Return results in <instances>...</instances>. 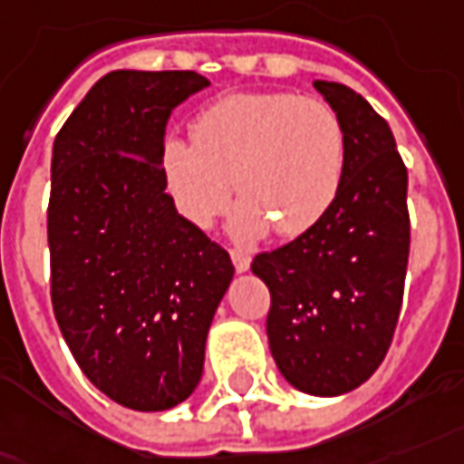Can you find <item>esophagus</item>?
I'll use <instances>...</instances> for the list:
<instances>
[{"mask_svg":"<svg viewBox=\"0 0 464 464\" xmlns=\"http://www.w3.org/2000/svg\"><path fill=\"white\" fill-rule=\"evenodd\" d=\"M231 261L233 266H236V272H246L248 264H251V256L246 251H241V248H231Z\"/></svg>","mask_w":464,"mask_h":464,"instance_id":"1","label":"esophagus"}]
</instances>
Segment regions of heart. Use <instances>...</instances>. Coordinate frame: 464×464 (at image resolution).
<instances>
[{"label": "heart", "mask_w": 464, "mask_h": 464, "mask_svg": "<svg viewBox=\"0 0 464 464\" xmlns=\"http://www.w3.org/2000/svg\"><path fill=\"white\" fill-rule=\"evenodd\" d=\"M345 172V129L324 101L233 93L192 121V141L162 144V175L178 210L208 226L241 200L233 231L292 238L323 218Z\"/></svg>", "instance_id": "1"}]
</instances>
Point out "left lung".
Returning <instances> with one entry per match:
<instances>
[{"mask_svg":"<svg viewBox=\"0 0 464 464\" xmlns=\"http://www.w3.org/2000/svg\"><path fill=\"white\" fill-rule=\"evenodd\" d=\"M345 129V172L324 216L295 241L256 254L269 286V348L304 393L340 396L389 353L409 264L406 165L383 116L343 83L314 81Z\"/></svg>","mask_w":464,"mask_h":464,"instance_id":"1","label":"left lung"}]
</instances>
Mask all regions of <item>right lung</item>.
I'll return each mask as SVG.
<instances>
[{
	"label": "right lung",
	"mask_w": 464,
	"mask_h": 464,
	"mask_svg": "<svg viewBox=\"0 0 464 464\" xmlns=\"http://www.w3.org/2000/svg\"><path fill=\"white\" fill-rule=\"evenodd\" d=\"M206 86L195 71H113L53 144V312L88 381L137 411L195 391L233 279L228 251L179 216L162 175L167 119Z\"/></svg>",
	"instance_id": "right-lung-1"
}]
</instances>
